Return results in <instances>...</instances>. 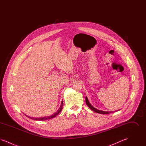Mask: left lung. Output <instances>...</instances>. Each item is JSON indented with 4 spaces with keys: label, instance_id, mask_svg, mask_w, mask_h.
I'll return each mask as SVG.
<instances>
[{
    "label": "left lung",
    "instance_id": "left-lung-1",
    "mask_svg": "<svg viewBox=\"0 0 146 146\" xmlns=\"http://www.w3.org/2000/svg\"><path fill=\"white\" fill-rule=\"evenodd\" d=\"M85 102H86V104L88 105V106L90 108L91 110H92L93 111H95L96 113H100V114H110L111 113V111H100V110H98L97 109L95 108L94 107H93L91 105L90 102H89V100H88V98L87 97H85Z\"/></svg>",
    "mask_w": 146,
    "mask_h": 146
}]
</instances>
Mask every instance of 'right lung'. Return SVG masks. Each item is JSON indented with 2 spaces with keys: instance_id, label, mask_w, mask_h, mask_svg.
<instances>
[{
  "instance_id": "obj_1",
  "label": "right lung",
  "mask_w": 146,
  "mask_h": 146,
  "mask_svg": "<svg viewBox=\"0 0 146 146\" xmlns=\"http://www.w3.org/2000/svg\"><path fill=\"white\" fill-rule=\"evenodd\" d=\"M63 104V101H62L60 107L59 108V109H58V110L57 111H56V113H55L54 114H53L52 115H50V116H49V117H43V118H31V117H29V118H31V119H32L35 120H40H40H48V119H52V118L55 117L56 116L58 113H60L61 112L62 109ZM27 117H28V116H27Z\"/></svg>"
}]
</instances>
